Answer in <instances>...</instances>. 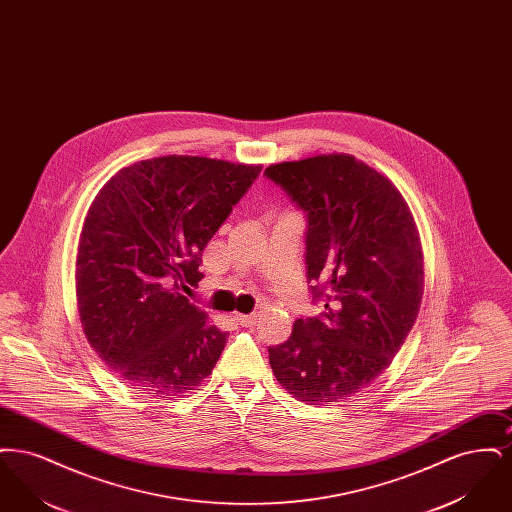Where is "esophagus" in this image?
Returning <instances> with one entry per match:
<instances>
[{"label": "esophagus", "instance_id": "34e87169", "mask_svg": "<svg viewBox=\"0 0 512 512\" xmlns=\"http://www.w3.org/2000/svg\"><path fill=\"white\" fill-rule=\"evenodd\" d=\"M236 322H240L242 326H255L257 324V315H236Z\"/></svg>", "mask_w": 512, "mask_h": 512}]
</instances>
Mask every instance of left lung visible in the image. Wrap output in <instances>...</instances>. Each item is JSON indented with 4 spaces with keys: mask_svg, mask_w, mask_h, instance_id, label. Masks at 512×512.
<instances>
[{
    "mask_svg": "<svg viewBox=\"0 0 512 512\" xmlns=\"http://www.w3.org/2000/svg\"><path fill=\"white\" fill-rule=\"evenodd\" d=\"M307 217L305 265L318 317L297 318L268 347L293 397L330 405L368 388L407 340L420 309L424 263L411 209L380 172L347 153L270 165Z\"/></svg>",
    "mask_w": 512,
    "mask_h": 512,
    "instance_id": "1",
    "label": "left lung"
}]
</instances>
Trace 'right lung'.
Wrapping results in <instances>:
<instances>
[{"label":"right lung","mask_w":512,"mask_h":512,"mask_svg":"<svg viewBox=\"0 0 512 512\" xmlns=\"http://www.w3.org/2000/svg\"><path fill=\"white\" fill-rule=\"evenodd\" d=\"M261 165L167 155L117 172L96 195L76 255L86 340L136 390H194L217 365L226 332L180 288L195 286L205 245Z\"/></svg>","instance_id":"add662e5"}]
</instances>
